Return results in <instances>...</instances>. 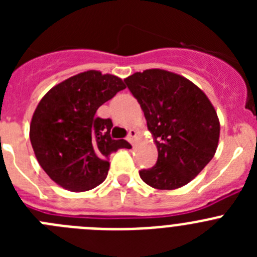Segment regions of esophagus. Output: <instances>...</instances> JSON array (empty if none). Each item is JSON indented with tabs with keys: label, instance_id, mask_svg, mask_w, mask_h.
Instances as JSON below:
<instances>
[{
	"label": "esophagus",
	"instance_id": "34e87169",
	"mask_svg": "<svg viewBox=\"0 0 257 257\" xmlns=\"http://www.w3.org/2000/svg\"><path fill=\"white\" fill-rule=\"evenodd\" d=\"M136 135H138V133H136V130H134V128H131V130L128 131V135H127V140H128V142H130L133 145H134V142H135Z\"/></svg>",
	"mask_w": 257,
	"mask_h": 257
}]
</instances>
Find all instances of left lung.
Returning a JSON list of instances; mask_svg holds the SVG:
<instances>
[{"label":"left lung","instance_id":"8db88e82","mask_svg":"<svg viewBox=\"0 0 257 257\" xmlns=\"http://www.w3.org/2000/svg\"><path fill=\"white\" fill-rule=\"evenodd\" d=\"M144 112L158 149V160L140 178L152 188L187 185L215 156L220 122L210 99L180 74L147 69L124 78Z\"/></svg>","mask_w":257,"mask_h":257}]
</instances>
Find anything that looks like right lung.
<instances>
[{"label":"right lung","mask_w":257,"mask_h":257,"mask_svg":"<svg viewBox=\"0 0 257 257\" xmlns=\"http://www.w3.org/2000/svg\"><path fill=\"white\" fill-rule=\"evenodd\" d=\"M123 88L117 76L87 70L58 83L41 99L29 138L40 166L61 188L94 189L108 175L109 156L130 147L110 138V118L95 117L97 108Z\"/></svg>","instance_id":"right-lung-1"}]
</instances>
